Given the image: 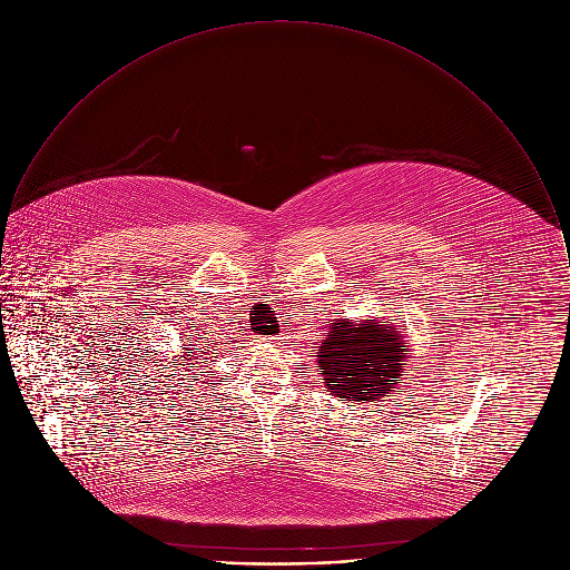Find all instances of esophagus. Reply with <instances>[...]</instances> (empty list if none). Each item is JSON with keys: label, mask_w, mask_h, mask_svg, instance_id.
Returning a JSON list of instances; mask_svg holds the SVG:
<instances>
[{"label": "esophagus", "mask_w": 570, "mask_h": 570, "mask_svg": "<svg viewBox=\"0 0 570 570\" xmlns=\"http://www.w3.org/2000/svg\"><path fill=\"white\" fill-rule=\"evenodd\" d=\"M278 337H265V342H276Z\"/></svg>", "instance_id": "esophagus-1"}]
</instances>
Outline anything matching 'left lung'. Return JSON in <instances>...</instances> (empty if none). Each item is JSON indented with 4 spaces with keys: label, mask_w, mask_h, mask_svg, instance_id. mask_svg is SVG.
I'll return each instance as SVG.
<instances>
[{
    "label": "left lung",
    "mask_w": 570,
    "mask_h": 570,
    "mask_svg": "<svg viewBox=\"0 0 570 570\" xmlns=\"http://www.w3.org/2000/svg\"><path fill=\"white\" fill-rule=\"evenodd\" d=\"M402 331L380 323H331L318 346V368L325 386L340 402H380L402 384L406 346Z\"/></svg>",
    "instance_id": "8db88e82"
}]
</instances>
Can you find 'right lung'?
Returning a JSON list of instances; mask_svg holds the SVG:
<instances>
[{"label":"right lung","mask_w":570,"mask_h":570,"mask_svg":"<svg viewBox=\"0 0 570 570\" xmlns=\"http://www.w3.org/2000/svg\"><path fill=\"white\" fill-rule=\"evenodd\" d=\"M188 353H193V348H188V344H184V355H188Z\"/></svg>","instance_id":"1"}]
</instances>
